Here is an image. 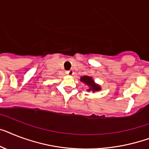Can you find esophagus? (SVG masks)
Here are the masks:
<instances>
[{"label":"esophagus","instance_id":"esophagus-1","mask_svg":"<svg viewBox=\"0 0 149 149\" xmlns=\"http://www.w3.org/2000/svg\"><path fill=\"white\" fill-rule=\"evenodd\" d=\"M66 73L67 75H70V76H72L73 73H74V72H73V70H68V71H66Z\"/></svg>","mask_w":149,"mask_h":149}]
</instances>
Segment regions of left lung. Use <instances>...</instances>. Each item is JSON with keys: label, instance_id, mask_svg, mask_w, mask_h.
<instances>
[{"label": "left lung", "instance_id": "obj_1", "mask_svg": "<svg viewBox=\"0 0 149 149\" xmlns=\"http://www.w3.org/2000/svg\"><path fill=\"white\" fill-rule=\"evenodd\" d=\"M80 81L83 82L89 86V89H87L88 92H97L100 91L101 89V87L100 86H99L98 84L94 82V80L91 77H88V76H83V77H81Z\"/></svg>", "mask_w": 149, "mask_h": 149}]
</instances>
